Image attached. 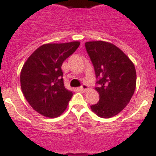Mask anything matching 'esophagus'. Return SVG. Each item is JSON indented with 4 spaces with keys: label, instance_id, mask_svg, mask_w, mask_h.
Listing matches in <instances>:
<instances>
[{
    "label": "esophagus",
    "instance_id": "obj_1",
    "mask_svg": "<svg viewBox=\"0 0 156 156\" xmlns=\"http://www.w3.org/2000/svg\"><path fill=\"white\" fill-rule=\"evenodd\" d=\"M79 89H80L81 90H83V91H87V90H89V87H88L87 85H83Z\"/></svg>",
    "mask_w": 156,
    "mask_h": 156
}]
</instances>
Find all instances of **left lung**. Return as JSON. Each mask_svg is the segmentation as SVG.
Wrapping results in <instances>:
<instances>
[{
    "label": "left lung",
    "mask_w": 156,
    "mask_h": 156,
    "mask_svg": "<svg viewBox=\"0 0 156 156\" xmlns=\"http://www.w3.org/2000/svg\"><path fill=\"white\" fill-rule=\"evenodd\" d=\"M86 48L95 68L100 101L90 106L102 118L121 112L129 103L136 88V70L130 59L112 43L96 40L86 42Z\"/></svg>",
    "instance_id": "left-lung-1"
}]
</instances>
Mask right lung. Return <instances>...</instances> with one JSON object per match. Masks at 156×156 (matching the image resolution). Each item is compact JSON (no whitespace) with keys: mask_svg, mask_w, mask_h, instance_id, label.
<instances>
[{"mask_svg":"<svg viewBox=\"0 0 156 156\" xmlns=\"http://www.w3.org/2000/svg\"><path fill=\"white\" fill-rule=\"evenodd\" d=\"M79 45V41L45 44L38 48L23 65L21 89L31 108L42 116L55 118L67 108L73 91L64 86L61 66Z\"/></svg>","mask_w":156,"mask_h":156,"instance_id":"right-lung-1","label":"right lung"}]
</instances>
